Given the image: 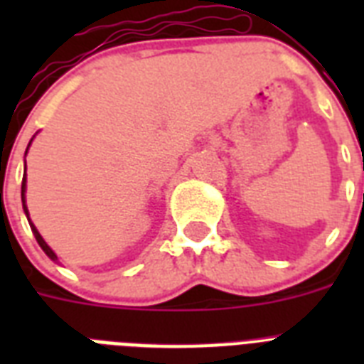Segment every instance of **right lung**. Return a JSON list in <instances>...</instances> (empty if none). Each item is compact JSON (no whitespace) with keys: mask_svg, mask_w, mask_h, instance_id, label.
<instances>
[{"mask_svg":"<svg viewBox=\"0 0 364 364\" xmlns=\"http://www.w3.org/2000/svg\"><path fill=\"white\" fill-rule=\"evenodd\" d=\"M33 137H36V136H33ZM33 137H31V139H33ZM28 147H30V145H28ZM26 153H28V149H26ZM22 208H24V213H26V217H28V223H30L31 232H33V236H36L37 243H39V247H41L43 251H45V255H47L48 259L54 260V262H58V255L54 253L53 249L48 247V243L45 242V240H43V236H41V234H39V230H37L36 225H33V223H31V219H30V211H28V205H26V173H24V177H22Z\"/></svg>","mask_w":364,"mask_h":364,"instance_id":"1","label":"right lung"}]
</instances>
